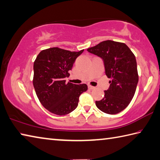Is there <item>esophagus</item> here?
<instances>
[{"label":"esophagus","mask_w":160,"mask_h":160,"mask_svg":"<svg viewBox=\"0 0 160 160\" xmlns=\"http://www.w3.org/2000/svg\"><path fill=\"white\" fill-rule=\"evenodd\" d=\"M88 88H89V89H94L95 88H94V86H92V85H88Z\"/></svg>","instance_id":"esophagus-1"}]
</instances>
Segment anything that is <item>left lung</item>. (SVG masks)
Returning <instances> with one entry per match:
<instances>
[{
  "mask_svg": "<svg viewBox=\"0 0 160 160\" xmlns=\"http://www.w3.org/2000/svg\"><path fill=\"white\" fill-rule=\"evenodd\" d=\"M88 51L102 58L106 74L110 78L109 89L104 91L102 99L96 101V106L110 115L122 111L132 100L138 82L135 55L124 43L109 40Z\"/></svg>",
  "mask_w": 160,
  "mask_h": 160,
  "instance_id": "1",
  "label": "left lung"
}]
</instances>
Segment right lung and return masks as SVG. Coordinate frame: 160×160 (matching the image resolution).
Returning <instances> with one entry per match:
<instances>
[{"mask_svg": "<svg viewBox=\"0 0 160 160\" xmlns=\"http://www.w3.org/2000/svg\"><path fill=\"white\" fill-rule=\"evenodd\" d=\"M59 48L43 50L33 64V84L36 95L44 108L58 115H65L77 108L79 97L88 90L86 84L66 82L76 58L82 53Z\"/></svg>", "mask_w": 160, "mask_h": 160, "instance_id": "1", "label": "right lung"}]
</instances>
